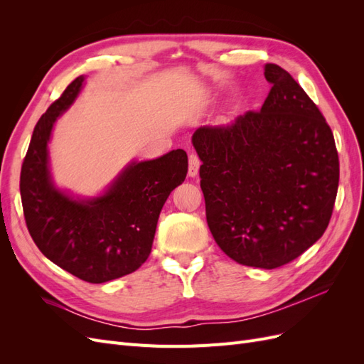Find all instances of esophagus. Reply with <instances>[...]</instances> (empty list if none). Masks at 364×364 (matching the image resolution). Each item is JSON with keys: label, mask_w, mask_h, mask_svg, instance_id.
I'll return each mask as SVG.
<instances>
[{"label": "esophagus", "mask_w": 364, "mask_h": 364, "mask_svg": "<svg viewBox=\"0 0 364 364\" xmlns=\"http://www.w3.org/2000/svg\"><path fill=\"white\" fill-rule=\"evenodd\" d=\"M200 168V158L196 155V153H190L188 156V174L191 178H196L197 173H199Z\"/></svg>", "instance_id": "34e87169"}]
</instances>
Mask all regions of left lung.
Segmentation results:
<instances>
[{"instance_id":"obj_1","label":"left lung","mask_w":364,"mask_h":364,"mask_svg":"<svg viewBox=\"0 0 364 364\" xmlns=\"http://www.w3.org/2000/svg\"><path fill=\"white\" fill-rule=\"evenodd\" d=\"M261 111L193 135L209 230L229 258L277 269L328 228L338 188V155L325 117L274 63Z\"/></svg>"}]
</instances>
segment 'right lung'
<instances>
[{
    "label": "right lung",
    "instance_id": "1",
    "mask_svg": "<svg viewBox=\"0 0 364 364\" xmlns=\"http://www.w3.org/2000/svg\"><path fill=\"white\" fill-rule=\"evenodd\" d=\"M85 77L73 80L33 130L21 168V200L28 232L60 269L102 284L139 269L151 252L161 209L188 171L181 149L158 159L132 162L95 199L75 200L59 191L48 170V141L58 117L79 94Z\"/></svg>",
    "mask_w": 364,
    "mask_h": 364
}]
</instances>
